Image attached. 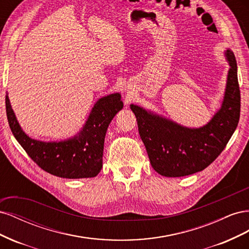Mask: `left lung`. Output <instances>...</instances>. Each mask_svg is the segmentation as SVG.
Masks as SVG:
<instances>
[{
    "mask_svg": "<svg viewBox=\"0 0 249 249\" xmlns=\"http://www.w3.org/2000/svg\"><path fill=\"white\" fill-rule=\"evenodd\" d=\"M225 56L230 70L223 102L206 125L190 129L137 105L130 106L150 164L161 176L178 178L203 170L221 154L235 132L241 106L237 62L231 50Z\"/></svg>",
    "mask_w": 249,
    "mask_h": 249,
    "instance_id": "obj_1",
    "label": "left lung"
}]
</instances>
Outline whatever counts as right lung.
Instances as JSON below:
<instances>
[{"label": "right lung", "mask_w": 249, "mask_h": 249, "mask_svg": "<svg viewBox=\"0 0 249 249\" xmlns=\"http://www.w3.org/2000/svg\"><path fill=\"white\" fill-rule=\"evenodd\" d=\"M122 95L113 93L97 101L76 136L59 142L30 138L21 130L6 95V114L13 136L38 166L53 176L65 178H93L103 167L105 136L111 120L122 110Z\"/></svg>", "instance_id": "right-lung-1"}]
</instances>
